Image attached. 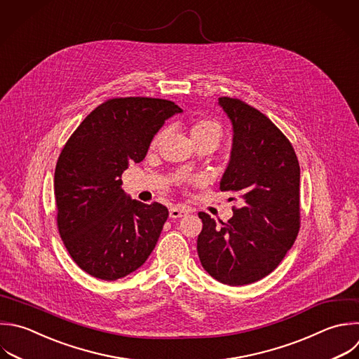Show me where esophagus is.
Instances as JSON below:
<instances>
[{
	"label": "esophagus",
	"instance_id": "esophagus-1",
	"mask_svg": "<svg viewBox=\"0 0 359 359\" xmlns=\"http://www.w3.org/2000/svg\"><path fill=\"white\" fill-rule=\"evenodd\" d=\"M189 213L188 209H184V208H171L170 209V217L171 219H178V217H182V216H187Z\"/></svg>",
	"mask_w": 359,
	"mask_h": 359
}]
</instances>
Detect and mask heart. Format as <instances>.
<instances>
[{
	"instance_id": "obj_1",
	"label": "heart",
	"mask_w": 359,
	"mask_h": 359,
	"mask_svg": "<svg viewBox=\"0 0 359 359\" xmlns=\"http://www.w3.org/2000/svg\"><path fill=\"white\" fill-rule=\"evenodd\" d=\"M189 135H191V139L194 143L202 142V140H212L217 144L222 137V129H220L219 123H216L215 121L199 119L192 123V126L189 129ZM164 136H165V132H160L154 137L153 146H157L164 139Z\"/></svg>"
}]
</instances>
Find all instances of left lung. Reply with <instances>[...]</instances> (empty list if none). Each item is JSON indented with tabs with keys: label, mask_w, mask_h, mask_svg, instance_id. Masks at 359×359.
<instances>
[{
	"label": "left lung",
	"mask_w": 359,
	"mask_h": 359,
	"mask_svg": "<svg viewBox=\"0 0 359 359\" xmlns=\"http://www.w3.org/2000/svg\"><path fill=\"white\" fill-rule=\"evenodd\" d=\"M217 104L233 126L220 191L236 192L241 208L220 224L199 212L196 250L210 276L240 286L271 273L293 245L300 227V167L290 142L264 114L237 98L222 97Z\"/></svg>",
	"instance_id": "obj_1"
}]
</instances>
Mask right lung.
I'll list each match as a JSON object with an SVG mask.
<instances>
[{
	"mask_svg": "<svg viewBox=\"0 0 359 359\" xmlns=\"http://www.w3.org/2000/svg\"><path fill=\"white\" fill-rule=\"evenodd\" d=\"M182 109L171 101L114 98L76 129L56 164L60 237L87 273L116 280L140 268L154 250L168 209L130 199L121 175L140 163L164 122Z\"/></svg>",
	"mask_w": 359,
	"mask_h": 359,
	"instance_id": "add662e5",
	"label": "right lung"
}]
</instances>
